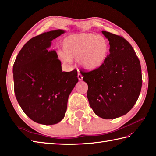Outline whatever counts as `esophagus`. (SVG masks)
Here are the masks:
<instances>
[{"label": "esophagus", "mask_w": 156, "mask_h": 156, "mask_svg": "<svg viewBox=\"0 0 156 156\" xmlns=\"http://www.w3.org/2000/svg\"><path fill=\"white\" fill-rule=\"evenodd\" d=\"M77 77H78V79H79V81H81L82 79H83V75L80 73H78V75H77Z\"/></svg>", "instance_id": "1"}]
</instances>
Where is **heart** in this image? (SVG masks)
Returning a JSON list of instances; mask_svg holds the SVG:
<instances>
[{"mask_svg":"<svg viewBox=\"0 0 156 156\" xmlns=\"http://www.w3.org/2000/svg\"><path fill=\"white\" fill-rule=\"evenodd\" d=\"M63 50L64 53H60L59 57L64 63H69L71 59L75 58L81 66L92 70L104 63L109 45L101 35L81 33L65 38L63 41Z\"/></svg>","mask_w":156,"mask_h":156,"instance_id":"1","label":"heart"}]
</instances>
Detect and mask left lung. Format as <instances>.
<instances>
[{
  "mask_svg": "<svg viewBox=\"0 0 156 156\" xmlns=\"http://www.w3.org/2000/svg\"><path fill=\"white\" fill-rule=\"evenodd\" d=\"M109 55L94 70L81 71L88 85L87 96L97 115L110 119L126 115L136 104L141 92L142 76L139 58L123 37L107 31Z\"/></svg>",
  "mask_w": 156,
  "mask_h": 156,
  "instance_id": "8db88e82",
  "label": "left lung"
}]
</instances>
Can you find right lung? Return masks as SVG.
Wrapping results in <instances>:
<instances>
[{
  "label": "right lung",
  "mask_w": 156,
  "mask_h": 156,
  "mask_svg": "<svg viewBox=\"0 0 156 156\" xmlns=\"http://www.w3.org/2000/svg\"><path fill=\"white\" fill-rule=\"evenodd\" d=\"M65 33L58 29L30 39L20 51L13 65L14 89L17 101L30 119L43 125L63 119L69 95L77 84V71H62L51 41Z\"/></svg>",
  "instance_id": "add662e5"
}]
</instances>
